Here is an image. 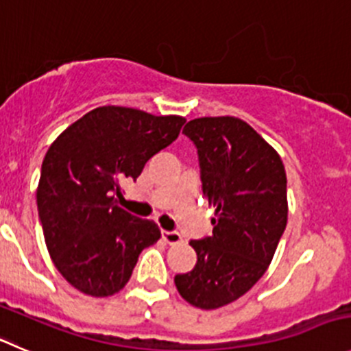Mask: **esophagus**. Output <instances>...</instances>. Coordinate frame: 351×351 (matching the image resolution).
Instances as JSON below:
<instances>
[{
  "label": "esophagus",
  "instance_id": "1",
  "mask_svg": "<svg viewBox=\"0 0 351 351\" xmlns=\"http://www.w3.org/2000/svg\"><path fill=\"white\" fill-rule=\"evenodd\" d=\"M162 236L169 245H181L182 243V236L178 231H162Z\"/></svg>",
  "mask_w": 351,
  "mask_h": 351
}]
</instances>
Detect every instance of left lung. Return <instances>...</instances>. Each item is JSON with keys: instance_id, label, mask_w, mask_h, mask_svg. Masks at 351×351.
Segmentation results:
<instances>
[{"instance_id": "obj_1", "label": "left lung", "mask_w": 351, "mask_h": 351, "mask_svg": "<svg viewBox=\"0 0 351 351\" xmlns=\"http://www.w3.org/2000/svg\"><path fill=\"white\" fill-rule=\"evenodd\" d=\"M198 152L212 234L193 239L196 265L173 278L203 310L234 302L265 274L288 222L286 170L278 152L236 117H203L182 129Z\"/></svg>"}]
</instances>
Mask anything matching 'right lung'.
Returning <instances> with one entry per match:
<instances>
[{
	"instance_id": "right-lung-1",
	"label": "right lung",
	"mask_w": 351,
	"mask_h": 351,
	"mask_svg": "<svg viewBox=\"0 0 351 351\" xmlns=\"http://www.w3.org/2000/svg\"><path fill=\"white\" fill-rule=\"evenodd\" d=\"M184 122L178 115L99 106L49 146L36 195L39 220L55 267L84 295L120 291L139 253L158 241V226L117 206L115 195L178 139Z\"/></svg>"
}]
</instances>
